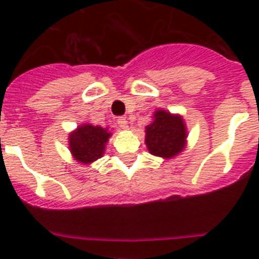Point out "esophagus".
<instances>
[{"label": "esophagus", "instance_id": "34e87169", "mask_svg": "<svg viewBox=\"0 0 259 259\" xmlns=\"http://www.w3.org/2000/svg\"><path fill=\"white\" fill-rule=\"evenodd\" d=\"M118 124H119V127L123 128V130H127V128H128V120L125 119V116H119Z\"/></svg>", "mask_w": 259, "mask_h": 259}]
</instances>
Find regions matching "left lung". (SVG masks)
I'll list each match as a JSON object with an SVG mask.
<instances>
[{
	"label": "left lung",
	"mask_w": 259,
	"mask_h": 259,
	"mask_svg": "<svg viewBox=\"0 0 259 259\" xmlns=\"http://www.w3.org/2000/svg\"><path fill=\"white\" fill-rule=\"evenodd\" d=\"M145 143L152 154L171 158L176 155L185 144V125L179 115H171L163 110L154 114V120L146 125Z\"/></svg>",
	"instance_id": "1"
}]
</instances>
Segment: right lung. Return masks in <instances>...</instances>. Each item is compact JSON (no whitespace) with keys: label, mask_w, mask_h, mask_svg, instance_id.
<instances>
[{"label":"right lung","mask_w":259,"mask_h":259,"mask_svg":"<svg viewBox=\"0 0 259 259\" xmlns=\"http://www.w3.org/2000/svg\"><path fill=\"white\" fill-rule=\"evenodd\" d=\"M107 128L92 124H83L70 135V149L79 162L91 163L105 152V144L110 137Z\"/></svg>","instance_id":"obj_1"}]
</instances>
